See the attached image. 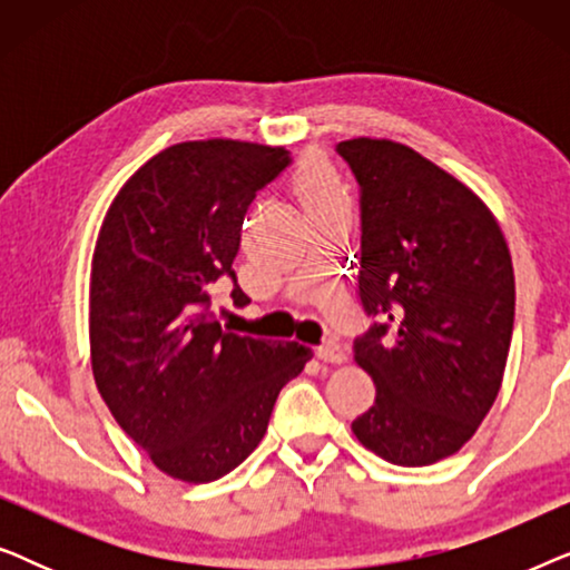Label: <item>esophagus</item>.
<instances>
[{"label":"esophagus","mask_w":570,"mask_h":570,"mask_svg":"<svg viewBox=\"0 0 570 570\" xmlns=\"http://www.w3.org/2000/svg\"><path fill=\"white\" fill-rule=\"evenodd\" d=\"M316 355L322 357L324 363H345V361H347V355H345V347H342L337 340H326L324 345H318Z\"/></svg>","instance_id":"obj_1"}]
</instances>
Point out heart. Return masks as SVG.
Masks as SVG:
<instances>
[{"mask_svg":"<svg viewBox=\"0 0 570 570\" xmlns=\"http://www.w3.org/2000/svg\"><path fill=\"white\" fill-rule=\"evenodd\" d=\"M293 186L308 213L342 202V186L337 176H334L330 163L318 158V155H308L306 160H301V166L295 168Z\"/></svg>","mask_w":570,"mask_h":570,"instance_id":"b5f03b06","label":"heart"}]
</instances>
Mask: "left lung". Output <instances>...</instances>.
<instances>
[{"label":"left lung","mask_w":570,"mask_h":570,"mask_svg":"<svg viewBox=\"0 0 570 570\" xmlns=\"http://www.w3.org/2000/svg\"><path fill=\"white\" fill-rule=\"evenodd\" d=\"M361 186L357 295L379 322L355 340L376 402L355 439L386 462L456 454L493 407L513 332L511 254L485 202L407 145H337Z\"/></svg>","instance_id":"left-lung-1"}]
</instances>
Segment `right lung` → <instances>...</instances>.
<instances>
[{
    "label": "right lung",
    "mask_w": 570,
    "mask_h": 570,
    "mask_svg": "<svg viewBox=\"0 0 570 570\" xmlns=\"http://www.w3.org/2000/svg\"><path fill=\"white\" fill-rule=\"evenodd\" d=\"M291 166L285 147L238 139L178 142L121 186L90 269V361L121 431L160 472L213 482L267 433L279 389L311 347L225 332L213 291L233 279L256 191Z\"/></svg>",
    "instance_id": "add662e5"
}]
</instances>
